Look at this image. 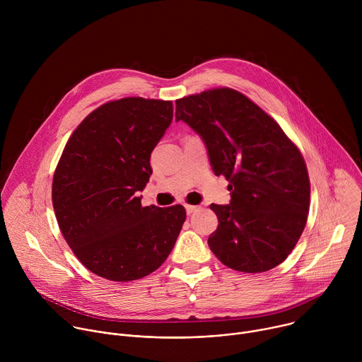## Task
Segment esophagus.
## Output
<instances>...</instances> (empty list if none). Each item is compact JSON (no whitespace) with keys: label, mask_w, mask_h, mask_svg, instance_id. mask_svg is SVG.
<instances>
[{"label":"esophagus","mask_w":362,"mask_h":362,"mask_svg":"<svg viewBox=\"0 0 362 362\" xmlns=\"http://www.w3.org/2000/svg\"><path fill=\"white\" fill-rule=\"evenodd\" d=\"M185 208H186V214H187V215H192V214H194V212L199 209L197 206H193V204H186Z\"/></svg>","instance_id":"obj_1"}]
</instances>
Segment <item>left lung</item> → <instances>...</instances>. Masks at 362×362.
<instances>
[{
    "mask_svg": "<svg viewBox=\"0 0 362 362\" xmlns=\"http://www.w3.org/2000/svg\"><path fill=\"white\" fill-rule=\"evenodd\" d=\"M204 141L212 170L229 180V204H211L219 225L208 243L240 272L282 264L306 225L309 177L298 147L242 93L214 88L176 100V122Z\"/></svg>",
    "mask_w": 362,
    "mask_h": 362,
    "instance_id": "obj_1",
    "label": "left lung"
}]
</instances>
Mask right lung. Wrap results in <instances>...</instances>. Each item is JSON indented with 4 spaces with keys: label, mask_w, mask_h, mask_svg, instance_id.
<instances>
[{
    "label": "right lung",
    "mask_w": 362,
    "mask_h": 362,
    "mask_svg": "<svg viewBox=\"0 0 362 362\" xmlns=\"http://www.w3.org/2000/svg\"><path fill=\"white\" fill-rule=\"evenodd\" d=\"M173 120V103L126 97L90 113L69 139L53 179L60 230L93 274L117 282L156 271L186 219L182 204L146 206L150 154Z\"/></svg>",
    "instance_id": "add662e5"
}]
</instances>
